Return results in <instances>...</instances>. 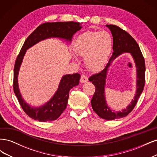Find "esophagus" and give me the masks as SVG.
<instances>
[{"mask_svg": "<svg viewBox=\"0 0 157 157\" xmlns=\"http://www.w3.org/2000/svg\"><path fill=\"white\" fill-rule=\"evenodd\" d=\"M88 82V78L86 75H82L81 76V79H80V82L81 83H86Z\"/></svg>", "mask_w": 157, "mask_h": 157, "instance_id": "34e87169", "label": "esophagus"}]
</instances>
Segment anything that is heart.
<instances>
[{
	"label": "heart",
	"instance_id": "b5f03b06",
	"mask_svg": "<svg viewBox=\"0 0 157 157\" xmlns=\"http://www.w3.org/2000/svg\"><path fill=\"white\" fill-rule=\"evenodd\" d=\"M112 48V38L106 31L85 32L75 40L73 46L74 53L85 58L86 67L94 72L105 67Z\"/></svg>",
	"mask_w": 157,
	"mask_h": 157
}]
</instances>
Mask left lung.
I'll list each match as a JSON object with an SVG mask.
<instances>
[{
    "instance_id": "obj_1",
    "label": "left lung",
    "mask_w": 157,
    "mask_h": 157,
    "mask_svg": "<svg viewBox=\"0 0 157 157\" xmlns=\"http://www.w3.org/2000/svg\"><path fill=\"white\" fill-rule=\"evenodd\" d=\"M105 26L110 30L113 36V52L112 56L109 59L104 69L93 75L89 80L92 82L96 88L91 100V105L94 112L104 119L113 120L126 117L135 107L144 88L145 65L144 58L138 44L128 33L116 25H106ZM123 53H130L134 60L136 70V90L134 99L128 107L121 111L115 112L110 108L106 102L105 85L107 73L110 64L116 58Z\"/></svg>"
}]
</instances>
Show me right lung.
Here are the masks:
<instances>
[{"label":"right lung","instance_id":"1","mask_svg":"<svg viewBox=\"0 0 157 157\" xmlns=\"http://www.w3.org/2000/svg\"><path fill=\"white\" fill-rule=\"evenodd\" d=\"M82 28V24L78 22L45 23L35 29L25 41L15 63L13 86L14 93L21 108L32 119L41 122H46L59 118L67 108L70 89L79 85L81 75L78 73L64 75L60 81L56 92L50 100L38 107H34L27 103L23 98L18 83L20 67L27 50L42 40L52 38H57L70 43L74 34Z\"/></svg>","mask_w":157,"mask_h":157}]
</instances>
